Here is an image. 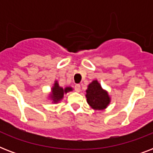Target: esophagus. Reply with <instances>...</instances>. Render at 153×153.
<instances>
[{"mask_svg":"<svg viewBox=\"0 0 153 153\" xmlns=\"http://www.w3.org/2000/svg\"><path fill=\"white\" fill-rule=\"evenodd\" d=\"M74 90H75L77 92H80V91H81V86H80L79 84H76V85L74 86Z\"/></svg>","mask_w":153,"mask_h":153,"instance_id":"1","label":"esophagus"}]
</instances>
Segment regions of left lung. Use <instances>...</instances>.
I'll use <instances>...</instances> for the list:
<instances>
[{
  "instance_id": "left-lung-1",
  "label": "left lung",
  "mask_w": 153,
  "mask_h": 153,
  "mask_svg": "<svg viewBox=\"0 0 153 153\" xmlns=\"http://www.w3.org/2000/svg\"><path fill=\"white\" fill-rule=\"evenodd\" d=\"M86 101L90 106L96 110L105 109L110 102L108 92L103 90L98 80H94L86 91Z\"/></svg>"
}]
</instances>
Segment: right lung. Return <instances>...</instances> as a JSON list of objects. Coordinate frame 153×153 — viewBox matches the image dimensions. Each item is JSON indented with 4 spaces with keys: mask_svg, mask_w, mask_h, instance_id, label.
<instances>
[{
    "mask_svg": "<svg viewBox=\"0 0 153 153\" xmlns=\"http://www.w3.org/2000/svg\"><path fill=\"white\" fill-rule=\"evenodd\" d=\"M73 89L71 86L66 87L64 89L62 87H60L59 86L58 82L55 81V83H54V86L51 88V93L50 94V98H51V99L54 103H58V102L62 100L64 94L68 93L70 91H71Z\"/></svg>",
    "mask_w": 153,
    "mask_h": 153,
    "instance_id": "add662e5",
    "label": "right lung"
}]
</instances>
